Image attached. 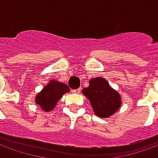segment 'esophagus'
<instances>
[{"mask_svg": "<svg viewBox=\"0 0 158 158\" xmlns=\"http://www.w3.org/2000/svg\"><path fill=\"white\" fill-rule=\"evenodd\" d=\"M80 91H81V89H80V88H79V89H73V92L74 93V94H79V93H80Z\"/></svg>", "mask_w": 158, "mask_h": 158, "instance_id": "34e87169", "label": "esophagus"}]
</instances>
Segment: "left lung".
Returning a JSON list of instances; mask_svg holds the SVG:
<instances>
[{
	"mask_svg": "<svg viewBox=\"0 0 158 158\" xmlns=\"http://www.w3.org/2000/svg\"><path fill=\"white\" fill-rule=\"evenodd\" d=\"M82 93L89 99L95 114L102 118L113 116L122 104L120 94L102 77L90 79L89 86L84 88Z\"/></svg>",
	"mask_w": 158,
	"mask_h": 158,
	"instance_id": "obj_1",
	"label": "left lung"
}]
</instances>
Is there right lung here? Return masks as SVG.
I'll return each instance as SVG.
<instances>
[{
	"instance_id": "obj_1",
	"label": "right lung",
	"mask_w": 158,
	"mask_h": 158,
	"mask_svg": "<svg viewBox=\"0 0 158 158\" xmlns=\"http://www.w3.org/2000/svg\"><path fill=\"white\" fill-rule=\"evenodd\" d=\"M70 91L66 84L52 79L43 89L37 93L35 102L44 112H51L64 94Z\"/></svg>"
}]
</instances>
